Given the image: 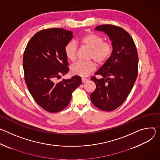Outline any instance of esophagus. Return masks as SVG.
<instances>
[{
    "instance_id": "esophagus-1",
    "label": "esophagus",
    "mask_w": 160,
    "mask_h": 160,
    "mask_svg": "<svg viewBox=\"0 0 160 160\" xmlns=\"http://www.w3.org/2000/svg\"><path fill=\"white\" fill-rule=\"evenodd\" d=\"M81 80H82V82H86L88 81V79H86V78H82L81 79Z\"/></svg>"
}]
</instances>
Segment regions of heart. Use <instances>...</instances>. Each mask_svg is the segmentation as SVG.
I'll return each instance as SVG.
<instances>
[{"mask_svg":"<svg viewBox=\"0 0 160 160\" xmlns=\"http://www.w3.org/2000/svg\"><path fill=\"white\" fill-rule=\"evenodd\" d=\"M82 47L90 49L89 59H93L98 65H103L109 58L112 48L111 43L103 41L102 37L100 35L89 33L83 35L78 41ZM76 44L73 42H68L65 47V54L70 62H74L76 59ZM95 63L93 61H79L73 64L70 67L71 72L74 75L86 77L89 76L95 69Z\"/></svg>","mask_w":160,"mask_h":160,"instance_id":"obj_1","label":"heart"}]
</instances>
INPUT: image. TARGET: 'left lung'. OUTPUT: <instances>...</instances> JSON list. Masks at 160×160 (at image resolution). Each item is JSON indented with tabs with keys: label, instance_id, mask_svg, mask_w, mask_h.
Wrapping results in <instances>:
<instances>
[{
	"label": "left lung",
	"instance_id": "1",
	"mask_svg": "<svg viewBox=\"0 0 160 160\" xmlns=\"http://www.w3.org/2000/svg\"><path fill=\"white\" fill-rule=\"evenodd\" d=\"M95 30L107 34L112 41L111 55L91 78L96 89L90 95L93 104L104 111H112L125 102L138 75V57L131 35L123 28L112 25L97 26Z\"/></svg>",
	"mask_w": 160,
	"mask_h": 160
}]
</instances>
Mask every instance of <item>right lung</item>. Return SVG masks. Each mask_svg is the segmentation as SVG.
Instances as JSON below:
<instances>
[{"label":"right lung","instance_id":"obj_1","mask_svg":"<svg viewBox=\"0 0 160 160\" xmlns=\"http://www.w3.org/2000/svg\"><path fill=\"white\" fill-rule=\"evenodd\" d=\"M72 38L69 30L44 29L33 35L24 51L23 67L28 91L49 112H57L67 107L72 92L81 84L78 76L56 81L60 75L68 72L65 47Z\"/></svg>","mask_w":160,"mask_h":160}]
</instances>
